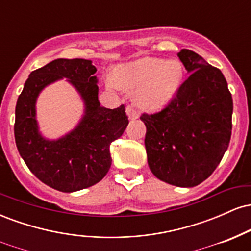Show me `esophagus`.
<instances>
[{
	"mask_svg": "<svg viewBox=\"0 0 251 251\" xmlns=\"http://www.w3.org/2000/svg\"><path fill=\"white\" fill-rule=\"evenodd\" d=\"M126 113H127L129 119H137V118L139 117V113H138L132 106H127V107H126Z\"/></svg>",
	"mask_w": 251,
	"mask_h": 251,
	"instance_id": "34e87169",
	"label": "esophagus"
}]
</instances>
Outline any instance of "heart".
I'll list each match as a JSON object with an SVG mask.
<instances>
[{
	"label": "heart",
	"instance_id": "b5f03b06",
	"mask_svg": "<svg viewBox=\"0 0 251 251\" xmlns=\"http://www.w3.org/2000/svg\"><path fill=\"white\" fill-rule=\"evenodd\" d=\"M183 79V66L176 59L145 56L117 68L109 86L127 91L137 89L135 100L140 107L159 109L174 98Z\"/></svg>",
	"mask_w": 251,
	"mask_h": 251
}]
</instances>
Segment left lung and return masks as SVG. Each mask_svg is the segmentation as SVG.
I'll use <instances>...</instances> for the list:
<instances>
[{"label":"left lung","mask_w":251,"mask_h":251,"mask_svg":"<svg viewBox=\"0 0 251 251\" xmlns=\"http://www.w3.org/2000/svg\"><path fill=\"white\" fill-rule=\"evenodd\" d=\"M190 75L162 111L143 113L150 170L192 188L211 176L231 138L232 98L222 72L189 50L177 54Z\"/></svg>","instance_id":"obj_1"}]
</instances>
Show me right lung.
<instances>
[{
    "mask_svg": "<svg viewBox=\"0 0 251 251\" xmlns=\"http://www.w3.org/2000/svg\"><path fill=\"white\" fill-rule=\"evenodd\" d=\"M96 72L91 60L56 59L31 72L17 99L14 134L20 155L42 183L59 191H79L101 180L112 164L109 145L128 125L125 106H100ZM62 77L82 96L85 114L70 134L48 141L37 127L36 98L46 85Z\"/></svg>",
    "mask_w": 251,
    "mask_h": 251,
    "instance_id": "add662e5",
    "label": "right lung"
}]
</instances>
